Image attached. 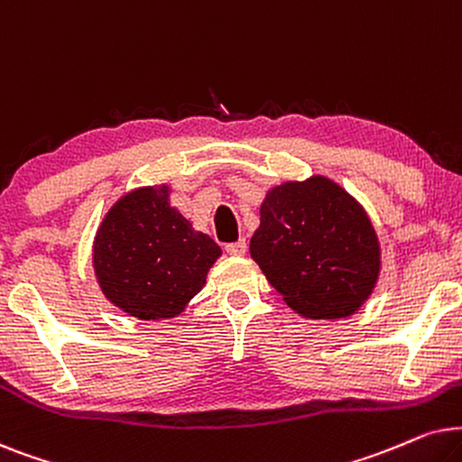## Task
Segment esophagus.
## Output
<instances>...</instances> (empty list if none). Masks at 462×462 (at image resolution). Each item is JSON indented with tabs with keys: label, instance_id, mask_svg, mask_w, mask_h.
I'll return each instance as SVG.
<instances>
[{
	"label": "esophagus",
	"instance_id": "esophagus-1",
	"mask_svg": "<svg viewBox=\"0 0 462 462\" xmlns=\"http://www.w3.org/2000/svg\"><path fill=\"white\" fill-rule=\"evenodd\" d=\"M226 251L230 255H245V251H247V243H245V238H241V241L236 243H227Z\"/></svg>",
	"mask_w": 462,
	"mask_h": 462
}]
</instances>
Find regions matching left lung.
Returning <instances> with one entry per match:
<instances>
[{
	"label": "left lung",
	"mask_w": 462,
	"mask_h": 462,
	"mask_svg": "<svg viewBox=\"0 0 462 462\" xmlns=\"http://www.w3.org/2000/svg\"><path fill=\"white\" fill-rule=\"evenodd\" d=\"M251 257L287 306L306 319H342L370 298L380 245L364 208L328 177L266 194Z\"/></svg>",
	"instance_id": "8db88e82"
}]
</instances>
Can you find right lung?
<instances>
[{
  "mask_svg": "<svg viewBox=\"0 0 462 462\" xmlns=\"http://www.w3.org/2000/svg\"><path fill=\"white\" fill-rule=\"evenodd\" d=\"M221 255L211 236L169 205V188H139L98 226L92 263L109 302L141 321L183 312Z\"/></svg>",
  "mask_w": 462,
  "mask_h": 462,
  "instance_id": "add662e5",
  "label": "right lung"
}]
</instances>
